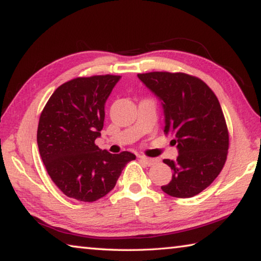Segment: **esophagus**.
<instances>
[{"instance_id":"34e87169","label":"esophagus","mask_w":261,"mask_h":261,"mask_svg":"<svg viewBox=\"0 0 261 261\" xmlns=\"http://www.w3.org/2000/svg\"><path fill=\"white\" fill-rule=\"evenodd\" d=\"M139 159H140V161H143L144 163H146L147 166H153L154 163H156V160H155V159L147 158V156H145V155H140V156H139Z\"/></svg>"}]
</instances>
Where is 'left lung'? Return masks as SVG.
<instances>
[{"mask_svg": "<svg viewBox=\"0 0 261 261\" xmlns=\"http://www.w3.org/2000/svg\"><path fill=\"white\" fill-rule=\"evenodd\" d=\"M138 78L162 101L165 134L174 136L178 156L163 162L174 171L162 191L191 198L210 187L226 163L229 132L218 98L200 78L183 72L154 71Z\"/></svg>", "mask_w": 261, "mask_h": 261, "instance_id": "1", "label": "left lung"}]
</instances>
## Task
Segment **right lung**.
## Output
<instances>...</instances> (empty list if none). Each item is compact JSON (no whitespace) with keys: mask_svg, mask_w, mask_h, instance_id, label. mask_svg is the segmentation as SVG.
I'll use <instances>...</instances> for the list:
<instances>
[{"mask_svg":"<svg viewBox=\"0 0 261 261\" xmlns=\"http://www.w3.org/2000/svg\"><path fill=\"white\" fill-rule=\"evenodd\" d=\"M121 76L78 77L62 84L41 112L37 141L48 175L65 196L92 202L112 191L136 155L110 154L95 145L105 103Z\"/></svg>","mask_w":261,"mask_h":261,"instance_id":"add662e5","label":"right lung"}]
</instances>
